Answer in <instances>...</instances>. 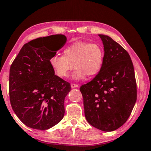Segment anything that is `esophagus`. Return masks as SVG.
<instances>
[{"label": "esophagus", "instance_id": "34e87169", "mask_svg": "<svg viewBox=\"0 0 151 151\" xmlns=\"http://www.w3.org/2000/svg\"><path fill=\"white\" fill-rule=\"evenodd\" d=\"M79 86L78 84H75V83H71V88H78Z\"/></svg>", "mask_w": 151, "mask_h": 151}]
</instances>
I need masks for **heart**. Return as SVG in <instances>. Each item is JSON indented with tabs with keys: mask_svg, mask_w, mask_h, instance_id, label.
<instances>
[{
	"mask_svg": "<svg viewBox=\"0 0 151 151\" xmlns=\"http://www.w3.org/2000/svg\"><path fill=\"white\" fill-rule=\"evenodd\" d=\"M104 62V52L96 43L77 41L66 46L63 55L55 54L50 59V64L55 75L66 78L73 70L75 80H82L87 76L93 77L101 70Z\"/></svg>",
	"mask_w": 151,
	"mask_h": 151,
	"instance_id": "1",
	"label": "heart"
}]
</instances>
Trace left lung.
<instances>
[{"label": "left lung", "instance_id": "left-lung-1", "mask_svg": "<svg viewBox=\"0 0 151 151\" xmlns=\"http://www.w3.org/2000/svg\"><path fill=\"white\" fill-rule=\"evenodd\" d=\"M98 35L104 44V65L80 91L88 122L110 132L122 126L130 116L137 101L136 80L128 52L111 37Z\"/></svg>", "mask_w": 151, "mask_h": 151}]
</instances>
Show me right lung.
Segmentation results:
<instances>
[{"label":"right lung","instance_id":"1","mask_svg":"<svg viewBox=\"0 0 151 151\" xmlns=\"http://www.w3.org/2000/svg\"><path fill=\"white\" fill-rule=\"evenodd\" d=\"M53 36L59 43L57 50L44 46L43 38L33 40L22 46L10 69L12 109L25 125L38 130L50 129L62 119L65 97L71 90L70 84L55 76L50 64L67 38L63 34Z\"/></svg>","mask_w":151,"mask_h":151}]
</instances>
